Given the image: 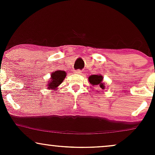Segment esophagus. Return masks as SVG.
Here are the masks:
<instances>
[{"label":"esophagus","instance_id":"esophagus-1","mask_svg":"<svg viewBox=\"0 0 155 155\" xmlns=\"http://www.w3.org/2000/svg\"><path fill=\"white\" fill-rule=\"evenodd\" d=\"M75 73H76V74H81V70H76V71H75Z\"/></svg>","mask_w":155,"mask_h":155}]
</instances>
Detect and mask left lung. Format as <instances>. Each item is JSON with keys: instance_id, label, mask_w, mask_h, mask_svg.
Wrapping results in <instances>:
<instances>
[{"instance_id": "1", "label": "left lung", "mask_w": 155, "mask_h": 155, "mask_svg": "<svg viewBox=\"0 0 155 155\" xmlns=\"http://www.w3.org/2000/svg\"><path fill=\"white\" fill-rule=\"evenodd\" d=\"M103 81V76L100 75H92L89 77V81L90 84H92V85H99L101 88L104 89V83H102Z\"/></svg>"}]
</instances>
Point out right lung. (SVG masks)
<instances>
[{"instance_id":"obj_1","label":"right lung","mask_w":155,"mask_h":155,"mask_svg":"<svg viewBox=\"0 0 155 155\" xmlns=\"http://www.w3.org/2000/svg\"><path fill=\"white\" fill-rule=\"evenodd\" d=\"M66 73L63 71H57L51 74V81L49 84V89H55L63 81Z\"/></svg>"}]
</instances>
